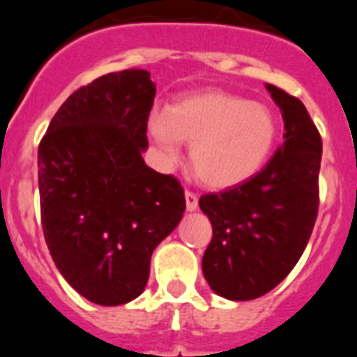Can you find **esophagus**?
Listing matches in <instances>:
<instances>
[{
	"label": "esophagus",
	"mask_w": 357,
	"mask_h": 357,
	"mask_svg": "<svg viewBox=\"0 0 357 357\" xmlns=\"http://www.w3.org/2000/svg\"><path fill=\"white\" fill-rule=\"evenodd\" d=\"M185 199H187V210H188V212H194V210L199 206V199H197V196L194 194V192H190V190L185 192Z\"/></svg>",
	"instance_id": "34e87169"
}]
</instances>
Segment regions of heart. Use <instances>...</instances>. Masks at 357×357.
I'll list each match as a JSON object with an SVG mask.
<instances>
[{
  "mask_svg": "<svg viewBox=\"0 0 357 357\" xmlns=\"http://www.w3.org/2000/svg\"><path fill=\"white\" fill-rule=\"evenodd\" d=\"M149 131L169 163L190 144V169L203 185L228 188L257 174L278 138V123L268 105L231 93L203 91L149 116Z\"/></svg>",
  "mask_w": 357,
  "mask_h": 357,
  "instance_id": "b5f03b06",
  "label": "heart"
}]
</instances>
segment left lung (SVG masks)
<instances>
[{"mask_svg":"<svg viewBox=\"0 0 357 357\" xmlns=\"http://www.w3.org/2000/svg\"><path fill=\"white\" fill-rule=\"evenodd\" d=\"M284 119V144L264 169L199 206L213 237L203 255V275L222 298H259L277 287L302 257L320 203L321 136L305 105L266 84Z\"/></svg>","mask_w":357,"mask_h":357,"instance_id":"left-lung-1","label":"left lung"}]
</instances>
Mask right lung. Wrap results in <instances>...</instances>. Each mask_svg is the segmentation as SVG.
Wrapping results in <instances>:
<instances>
[{
  "mask_svg": "<svg viewBox=\"0 0 357 357\" xmlns=\"http://www.w3.org/2000/svg\"><path fill=\"white\" fill-rule=\"evenodd\" d=\"M154 95L147 70L98 77L59 107L37 151L50 255L68 284L98 305L140 296L154 248L185 212L178 179L142 158Z\"/></svg>",
  "mask_w": 357,
  "mask_h": 357,
  "instance_id": "1",
  "label": "right lung"
}]
</instances>
